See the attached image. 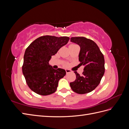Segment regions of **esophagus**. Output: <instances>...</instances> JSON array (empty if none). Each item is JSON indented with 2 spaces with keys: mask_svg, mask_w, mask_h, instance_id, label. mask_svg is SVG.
I'll return each mask as SVG.
<instances>
[{
  "mask_svg": "<svg viewBox=\"0 0 129 129\" xmlns=\"http://www.w3.org/2000/svg\"><path fill=\"white\" fill-rule=\"evenodd\" d=\"M66 73H67V74H68V73H71V72H72V71H71V70L68 69H66Z\"/></svg>",
  "mask_w": 129,
  "mask_h": 129,
  "instance_id": "esophagus-1",
  "label": "esophagus"
}]
</instances>
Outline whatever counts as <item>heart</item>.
Masks as SVG:
<instances>
[{"instance_id":"1","label":"heart","mask_w":129,"mask_h":129,"mask_svg":"<svg viewBox=\"0 0 129 129\" xmlns=\"http://www.w3.org/2000/svg\"><path fill=\"white\" fill-rule=\"evenodd\" d=\"M75 45H75V44H72V45H70L69 47H72V46H75Z\"/></svg>"}]
</instances>
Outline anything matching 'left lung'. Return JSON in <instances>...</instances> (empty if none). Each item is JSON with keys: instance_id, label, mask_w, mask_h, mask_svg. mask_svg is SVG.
<instances>
[{"instance_id": "8db88e82", "label": "left lung", "mask_w": 129, "mask_h": 129, "mask_svg": "<svg viewBox=\"0 0 129 129\" xmlns=\"http://www.w3.org/2000/svg\"><path fill=\"white\" fill-rule=\"evenodd\" d=\"M71 41L79 45L80 66H84L82 75L77 72L76 80L70 83L73 91L84 94L93 90L100 84L105 72L104 58L96 43L84 37H72Z\"/></svg>"}]
</instances>
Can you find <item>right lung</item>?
<instances>
[{
	"instance_id": "obj_1",
	"label": "right lung",
	"mask_w": 129,
	"mask_h": 129,
	"mask_svg": "<svg viewBox=\"0 0 129 129\" xmlns=\"http://www.w3.org/2000/svg\"><path fill=\"white\" fill-rule=\"evenodd\" d=\"M69 38L45 36L37 38L25 50L22 70L26 82L33 91L42 96L55 92L58 82L66 75L64 69H54L49 61Z\"/></svg>"
}]
</instances>
